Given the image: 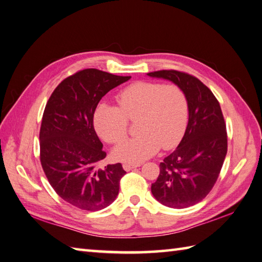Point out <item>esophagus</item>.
Returning <instances> with one entry per match:
<instances>
[{
  "label": "esophagus",
  "mask_w": 262,
  "mask_h": 262,
  "mask_svg": "<svg viewBox=\"0 0 262 262\" xmlns=\"http://www.w3.org/2000/svg\"><path fill=\"white\" fill-rule=\"evenodd\" d=\"M122 167L125 171H130L132 170L133 168H137V167H140V164H123Z\"/></svg>",
  "instance_id": "34e87169"
}]
</instances>
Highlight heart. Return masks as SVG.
<instances>
[{"label":"heart","instance_id":"heart-1","mask_svg":"<svg viewBox=\"0 0 262 262\" xmlns=\"http://www.w3.org/2000/svg\"><path fill=\"white\" fill-rule=\"evenodd\" d=\"M118 108L101 104L93 122L107 143H117L128 130V120H137V137L121 141L113 150L117 161L136 164L158 149H170L181 141L189 117L187 95L180 86L155 82H137L126 86L117 97Z\"/></svg>","mask_w":262,"mask_h":262}]
</instances>
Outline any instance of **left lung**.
<instances>
[{"label": "left lung", "mask_w": 262, "mask_h": 262, "mask_svg": "<svg viewBox=\"0 0 262 262\" xmlns=\"http://www.w3.org/2000/svg\"><path fill=\"white\" fill-rule=\"evenodd\" d=\"M180 86L187 95L189 118L177 148L160 164V175L150 190L155 199L172 209L203 200L220 175L227 153L223 114L213 93L196 77L175 70L147 73Z\"/></svg>", "instance_id": "1"}]
</instances>
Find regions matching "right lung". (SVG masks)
I'll return each mask as SVG.
<instances>
[{"label": "right lung", "mask_w": 262, "mask_h": 262, "mask_svg": "<svg viewBox=\"0 0 262 262\" xmlns=\"http://www.w3.org/2000/svg\"><path fill=\"white\" fill-rule=\"evenodd\" d=\"M130 78L86 69L63 80L46 105L39 133L42 169L54 191L81 210L105 209L118 195L125 171L120 163L97 169L106 153L93 117L100 99Z\"/></svg>", "instance_id": "add662e5"}]
</instances>
